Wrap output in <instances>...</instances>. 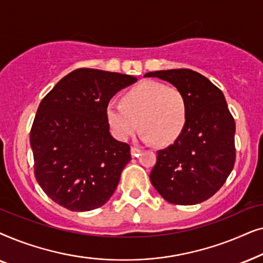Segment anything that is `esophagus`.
<instances>
[{
    "mask_svg": "<svg viewBox=\"0 0 263 263\" xmlns=\"http://www.w3.org/2000/svg\"><path fill=\"white\" fill-rule=\"evenodd\" d=\"M140 152H141V151H140V148H138V147H132L130 148L132 157H138Z\"/></svg>",
    "mask_w": 263,
    "mask_h": 263,
    "instance_id": "obj_1",
    "label": "esophagus"
}]
</instances>
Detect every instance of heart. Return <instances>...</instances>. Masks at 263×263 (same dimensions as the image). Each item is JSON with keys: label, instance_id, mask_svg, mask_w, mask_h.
<instances>
[{"label": "heart", "instance_id": "1", "mask_svg": "<svg viewBox=\"0 0 263 263\" xmlns=\"http://www.w3.org/2000/svg\"><path fill=\"white\" fill-rule=\"evenodd\" d=\"M107 123L115 138L127 141L139 127L147 142L170 143L181 135L186 123L188 105L183 92L175 86L142 81L129 89L122 103L106 105Z\"/></svg>", "mask_w": 263, "mask_h": 263}]
</instances>
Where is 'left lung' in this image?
Wrapping results in <instances>:
<instances>
[{
    "mask_svg": "<svg viewBox=\"0 0 263 263\" xmlns=\"http://www.w3.org/2000/svg\"><path fill=\"white\" fill-rule=\"evenodd\" d=\"M178 87L188 105L185 127L176 141L157 152L151 183L167 202L196 204L213 196L236 160V124L222 92L192 69L151 71Z\"/></svg>",
    "mask_w": 263,
    "mask_h": 263,
    "instance_id": "8db88e82",
    "label": "left lung"
}]
</instances>
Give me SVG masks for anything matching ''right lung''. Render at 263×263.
Returning a JSON list of instances; mask_svg holds the SVG:
<instances>
[{
    "label": "right lung",
    "mask_w": 263,
    "mask_h": 263,
    "mask_svg": "<svg viewBox=\"0 0 263 263\" xmlns=\"http://www.w3.org/2000/svg\"><path fill=\"white\" fill-rule=\"evenodd\" d=\"M138 79L80 68L57 82L39 104L30 141L38 184L73 212L102 207L112 196L130 146L110 134V99Z\"/></svg>",
    "instance_id": "right-lung-1"
}]
</instances>
